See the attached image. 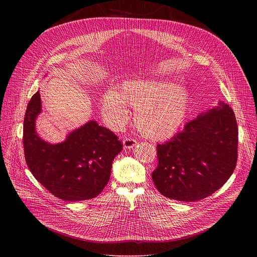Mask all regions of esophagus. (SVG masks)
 Returning <instances> with one entry per match:
<instances>
[{
    "instance_id": "1",
    "label": "esophagus",
    "mask_w": 257,
    "mask_h": 257,
    "mask_svg": "<svg viewBox=\"0 0 257 257\" xmlns=\"http://www.w3.org/2000/svg\"><path fill=\"white\" fill-rule=\"evenodd\" d=\"M137 144H138V142L136 140H133V139H125L123 141L124 148H126V149H132V148L136 146Z\"/></svg>"
}]
</instances>
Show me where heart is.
Segmentation results:
<instances>
[{
    "label": "heart",
    "mask_w": 257,
    "mask_h": 257,
    "mask_svg": "<svg viewBox=\"0 0 257 257\" xmlns=\"http://www.w3.org/2000/svg\"><path fill=\"white\" fill-rule=\"evenodd\" d=\"M190 96L185 86L152 79L129 80L117 91L106 90L100 99L101 111L111 128L129 118L127 107L134 108V124L142 136L167 140L177 132L188 111Z\"/></svg>",
    "instance_id": "obj_1"
}]
</instances>
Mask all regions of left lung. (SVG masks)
Wrapping results in <instances>:
<instances>
[{"label":"left lung","mask_w":257,"mask_h":257,"mask_svg":"<svg viewBox=\"0 0 257 257\" xmlns=\"http://www.w3.org/2000/svg\"><path fill=\"white\" fill-rule=\"evenodd\" d=\"M238 130L230 106H218L188 121L169 142L157 145L152 173L158 192L177 201L204 199L222 187L237 161Z\"/></svg>","instance_id":"left-lung-1"}]
</instances>
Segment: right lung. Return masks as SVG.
I'll list each match as a JSON object with an SVG mask.
<instances>
[{
  "label": "right lung",
  "instance_id": "right-lung-1",
  "mask_svg": "<svg viewBox=\"0 0 257 257\" xmlns=\"http://www.w3.org/2000/svg\"><path fill=\"white\" fill-rule=\"evenodd\" d=\"M40 112L37 91L27 106L23 128L25 159L35 179L63 201L97 197L109 181L112 161L123 150V144L96 120L74 130L60 144H49L35 131Z\"/></svg>",
  "mask_w": 257,
  "mask_h": 257
}]
</instances>
